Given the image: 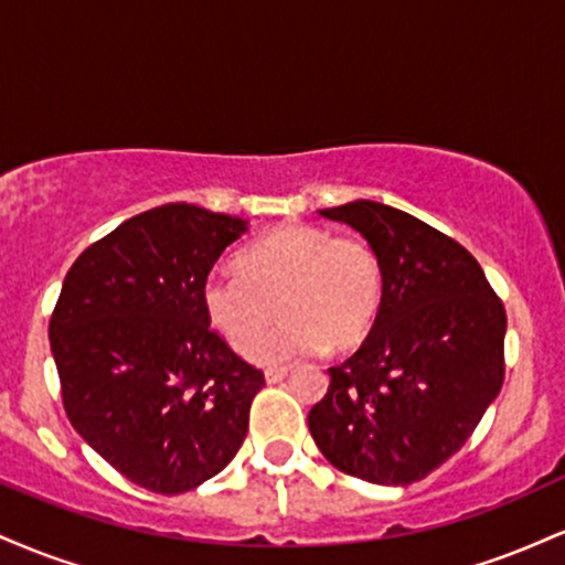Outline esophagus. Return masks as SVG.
Masks as SVG:
<instances>
[{
	"label": "esophagus",
	"instance_id": "obj_1",
	"mask_svg": "<svg viewBox=\"0 0 565 565\" xmlns=\"http://www.w3.org/2000/svg\"><path fill=\"white\" fill-rule=\"evenodd\" d=\"M287 374H289V366H270V369H265V382H270V385H274V382H281Z\"/></svg>",
	"mask_w": 565,
	"mask_h": 565
}]
</instances>
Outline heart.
Wrapping results in <instances>:
<instances>
[{
  "label": "heart",
  "mask_w": 565,
  "mask_h": 565,
  "mask_svg": "<svg viewBox=\"0 0 565 565\" xmlns=\"http://www.w3.org/2000/svg\"><path fill=\"white\" fill-rule=\"evenodd\" d=\"M377 252L319 225H281L238 255V274L212 270L201 310L233 350L255 342L277 302L282 321L252 348L260 364L348 350L372 332L382 305Z\"/></svg>",
  "instance_id": "1"
}]
</instances>
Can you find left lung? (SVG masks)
I'll return each instance as SVG.
<instances>
[{"mask_svg": "<svg viewBox=\"0 0 565 565\" xmlns=\"http://www.w3.org/2000/svg\"><path fill=\"white\" fill-rule=\"evenodd\" d=\"M377 252L382 305L364 345L329 369L308 427L337 470L408 486L472 436L504 380V305L476 257L380 201L319 210Z\"/></svg>", "mask_w": 565, "mask_h": 565, "instance_id": "obj_1", "label": "left lung"}]
</instances>
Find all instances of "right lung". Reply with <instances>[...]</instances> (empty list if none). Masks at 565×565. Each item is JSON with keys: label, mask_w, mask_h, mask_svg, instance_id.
Returning a JSON list of instances; mask_svg holds the SVG:
<instances>
[{"label": "right lung", "mask_w": 565, "mask_h": 565, "mask_svg": "<svg viewBox=\"0 0 565 565\" xmlns=\"http://www.w3.org/2000/svg\"><path fill=\"white\" fill-rule=\"evenodd\" d=\"M246 220L164 204L82 252L50 319L74 430L153 494H183L236 457L260 369L212 332L201 284Z\"/></svg>", "instance_id": "add662e5"}]
</instances>
